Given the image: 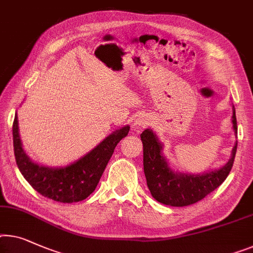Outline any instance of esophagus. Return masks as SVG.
<instances>
[{
	"label": "esophagus",
	"instance_id": "1",
	"mask_svg": "<svg viewBox=\"0 0 253 253\" xmlns=\"http://www.w3.org/2000/svg\"><path fill=\"white\" fill-rule=\"evenodd\" d=\"M151 125V119L148 116H139L136 119V122L134 123V126L136 128V130H142L143 128L148 127Z\"/></svg>",
	"mask_w": 253,
	"mask_h": 253
}]
</instances>
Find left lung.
I'll return each instance as SVG.
<instances>
[{
    "instance_id": "obj_1",
    "label": "left lung",
    "mask_w": 253,
    "mask_h": 253,
    "mask_svg": "<svg viewBox=\"0 0 253 253\" xmlns=\"http://www.w3.org/2000/svg\"><path fill=\"white\" fill-rule=\"evenodd\" d=\"M233 129L237 134L235 109L233 105ZM143 143V166L146 184L158 202L171 207H185L200 201L216 190L231 171L234 164L237 143L232 157L223 167L203 174L192 175L172 170L163 154L164 145L151 129L141 134Z\"/></svg>"
}]
</instances>
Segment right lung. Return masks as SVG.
Returning <instances> with one entry per match:
<instances>
[{"instance_id": "right-lung-1", "label": "right lung", "mask_w": 253, "mask_h": 253, "mask_svg": "<svg viewBox=\"0 0 253 253\" xmlns=\"http://www.w3.org/2000/svg\"><path fill=\"white\" fill-rule=\"evenodd\" d=\"M129 126H124L105 137L99 145L66 167L52 168L35 164L22 149L16 114L12 127L13 149L19 170L34 190L56 202L83 201L99 184L117 144L127 136Z\"/></svg>"}]
</instances>
